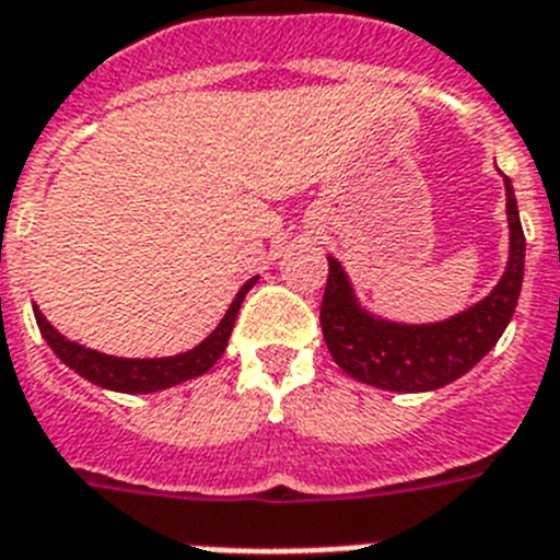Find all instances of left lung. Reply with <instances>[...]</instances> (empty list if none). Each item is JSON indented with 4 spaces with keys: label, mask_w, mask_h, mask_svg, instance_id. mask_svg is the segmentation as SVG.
<instances>
[{
    "label": "left lung",
    "mask_w": 560,
    "mask_h": 560,
    "mask_svg": "<svg viewBox=\"0 0 560 560\" xmlns=\"http://www.w3.org/2000/svg\"><path fill=\"white\" fill-rule=\"evenodd\" d=\"M510 259L488 299L440 324H395L361 310L340 261L329 259L320 301V329L329 354L354 381L386 392H434L482 361L502 338L524 279V231L510 179L504 177Z\"/></svg>",
    "instance_id": "8db88e82"
}]
</instances>
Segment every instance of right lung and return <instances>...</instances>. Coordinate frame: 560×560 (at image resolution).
<instances>
[{"label": "right lung", "mask_w": 560, "mask_h": 560, "mask_svg": "<svg viewBox=\"0 0 560 560\" xmlns=\"http://www.w3.org/2000/svg\"><path fill=\"white\" fill-rule=\"evenodd\" d=\"M256 284V279L245 281L242 290L236 293L233 304L228 307L225 318L220 320V327L213 329L199 347L188 349L183 354H174V358H143V361H135V358H112V354H101L95 349H86L75 340H67L65 335L52 329L50 320L38 313V307H33L36 313V324L45 335V340L50 343L52 352L61 358V363H67L70 369H75L81 377H86L90 383L101 388H112V392H126V395H149V392H160V388L177 386L183 381H191L206 374L213 363L220 361L222 352L228 347V338L233 332V324H236V313H240L242 301H245L247 290Z\"/></svg>", "instance_id": "right-lung-1"}]
</instances>
